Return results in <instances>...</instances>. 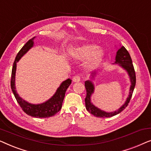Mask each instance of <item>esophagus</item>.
Masks as SVG:
<instances>
[{
	"label": "esophagus",
	"mask_w": 151,
	"mask_h": 151,
	"mask_svg": "<svg viewBox=\"0 0 151 151\" xmlns=\"http://www.w3.org/2000/svg\"><path fill=\"white\" fill-rule=\"evenodd\" d=\"M72 80H73V82H80V76L79 75L75 76L73 78V79H72Z\"/></svg>",
	"instance_id": "esophagus-1"
}]
</instances>
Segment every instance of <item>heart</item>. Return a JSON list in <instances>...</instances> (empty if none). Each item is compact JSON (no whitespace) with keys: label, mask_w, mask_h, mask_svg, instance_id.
Instances as JSON below:
<instances>
[{"label":"heart","mask_w":151,"mask_h":151,"mask_svg":"<svg viewBox=\"0 0 151 151\" xmlns=\"http://www.w3.org/2000/svg\"><path fill=\"white\" fill-rule=\"evenodd\" d=\"M70 54L77 60L87 59L86 65L89 68H95L100 65L105 55L104 49L95 44H84L74 47L70 51Z\"/></svg>","instance_id":"obj_1"}]
</instances>
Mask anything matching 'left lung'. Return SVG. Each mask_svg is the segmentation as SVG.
<instances>
[{"label": "left lung", "instance_id": "obj_1", "mask_svg": "<svg viewBox=\"0 0 151 151\" xmlns=\"http://www.w3.org/2000/svg\"><path fill=\"white\" fill-rule=\"evenodd\" d=\"M113 65H117L119 67H121L123 69H124L127 72L129 75L130 82H131V86H130V89L129 96H128L127 100H126L124 104L120 108H119L117 110L113 111V112H106V111L101 110L100 109L95 106V105L91 102V97L94 93L95 86L93 82L91 80H86L84 82V86H85L86 91V96L85 98V106L86 109L88 112L93 115L94 116L98 117H113L114 115H116L121 113L126 107L128 106L129 103L131 100L132 95H133L134 88L135 86L136 83V77H135V72L134 69L133 63L130 55L129 53L126 49L124 46L119 47L118 50L117 51L116 55H115V61ZM91 79L92 80H95V77L96 76V73H93L91 75Z\"/></svg>", "mask_w": 151, "mask_h": 151}]
</instances>
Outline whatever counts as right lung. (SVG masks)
<instances>
[{"instance_id": "add662e5", "label": "right lung", "mask_w": 151, "mask_h": 151, "mask_svg": "<svg viewBox=\"0 0 151 151\" xmlns=\"http://www.w3.org/2000/svg\"><path fill=\"white\" fill-rule=\"evenodd\" d=\"M36 36L30 39L27 41V42L22 47V49L19 51L16 55L15 60H14L13 67L12 71V78H11V88L17 102L21 107L22 110L27 114L32 117H38V118H46V117H52L55 115L62 108V104L65 98L66 91L71 83V80L69 79L65 80L62 82L60 85L57 88L56 91L54 95L49 98L46 102L41 103V104H31L23 100L19 95L17 93L16 90V71L17 63L20 60V59L31 48L34 47V40Z\"/></svg>"}]
</instances>
